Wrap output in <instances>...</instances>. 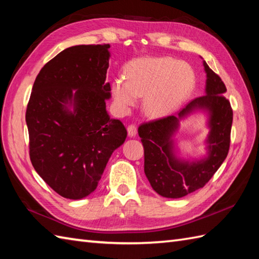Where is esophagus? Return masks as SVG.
Listing matches in <instances>:
<instances>
[{
    "mask_svg": "<svg viewBox=\"0 0 259 259\" xmlns=\"http://www.w3.org/2000/svg\"><path fill=\"white\" fill-rule=\"evenodd\" d=\"M126 130H128V135L130 137H135L137 135V125L136 124H129Z\"/></svg>",
    "mask_w": 259,
    "mask_h": 259,
    "instance_id": "obj_1",
    "label": "esophagus"
}]
</instances>
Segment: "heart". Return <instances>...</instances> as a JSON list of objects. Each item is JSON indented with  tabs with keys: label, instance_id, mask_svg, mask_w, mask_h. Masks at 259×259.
Returning <instances> with one entry per match:
<instances>
[{
	"label": "heart",
	"instance_id": "heart-1",
	"mask_svg": "<svg viewBox=\"0 0 259 259\" xmlns=\"http://www.w3.org/2000/svg\"><path fill=\"white\" fill-rule=\"evenodd\" d=\"M126 79H114L112 95L126 111L144 98L142 110L150 118H162L176 111L191 95L195 73L188 64L170 58H146L131 63Z\"/></svg>",
	"mask_w": 259,
	"mask_h": 259
}]
</instances>
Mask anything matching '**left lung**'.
I'll use <instances>...</instances> for the list:
<instances>
[{
  "label": "left lung",
  "instance_id": "obj_1",
  "mask_svg": "<svg viewBox=\"0 0 259 259\" xmlns=\"http://www.w3.org/2000/svg\"><path fill=\"white\" fill-rule=\"evenodd\" d=\"M207 74L206 95L196 98L176 115L149 121L138 128L145 149V174L157 194L181 198L202 188L226 159L230 145L233 109L224 93L227 91L221 76L203 61ZM202 109L208 114V156L201 161H181L174 155L172 137L179 121Z\"/></svg>",
  "mask_w": 259,
  "mask_h": 259
}]
</instances>
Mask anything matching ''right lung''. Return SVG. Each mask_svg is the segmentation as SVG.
<instances>
[{
    "instance_id": "right-lung-1",
    "label": "right lung",
    "mask_w": 259,
    "mask_h": 259,
    "mask_svg": "<svg viewBox=\"0 0 259 259\" xmlns=\"http://www.w3.org/2000/svg\"><path fill=\"white\" fill-rule=\"evenodd\" d=\"M109 48L75 46L60 52L37 74L27 103L31 162L68 199L96 190L109 158L126 138L122 122L110 119L106 108Z\"/></svg>"
}]
</instances>
